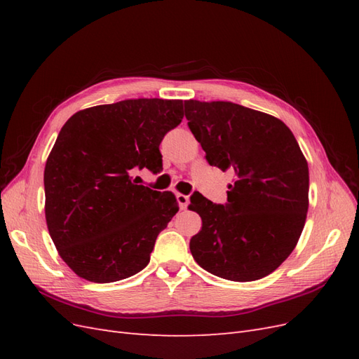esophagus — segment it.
I'll list each match as a JSON object with an SVG mask.
<instances>
[{
  "instance_id": "obj_1",
  "label": "esophagus",
  "mask_w": 359,
  "mask_h": 359,
  "mask_svg": "<svg viewBox=\"0 0 359 359\" xmlns=\"http://www.w3.org/2000/svg\"><path fill=\"white\" fill-rule=\"evenodd\" d=\"M177 201H178V203H180V208H181V210H186L189 202H190L187 194H182V193H178V194H177Z\"/></svg>"
}]
</instances>
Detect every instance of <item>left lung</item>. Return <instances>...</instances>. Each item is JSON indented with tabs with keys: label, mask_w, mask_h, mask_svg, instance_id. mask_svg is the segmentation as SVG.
I'll list each match as a JSON object with an SVG mask.
<instances>
[{
	"label": "left lung",
	"mask_w": 359,
	"mask_h": 359,
	"mask_svg": "<svg viewBox=\"0 0 359 359\" xmlns=\"http://www.w3.org/2000/svg\"><path fill=\"white\" fill-rule=\"evenodd\" d=\"M189 127L211 166L232 169L227 203L202 194L189 208L202 219L190 240L194 260L232 281L276 271L297 247L309 210V165L278 118L232 102L186 100Z\"/></svg>",
	"instance_id": "1"
}]
</instances>
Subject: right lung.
<instances>
[{"mask_svg":"<svg viewBox=\"0 0 359 359\" xmlns=\"http://www.w3.org/2000/svg\"><path fill=\"white\" fill-rule=\"evenodd\" d=\"M182 116V100L130 99L79 111L62 126L45 166V215L76 276L112 283L148 265L178 202L139 186L133 173L161 169L160 142Z\"/></svg>","mask_w":359,"mask_h":359,"instance_id":"obj_1","label":"right lung"}]
</instances>
